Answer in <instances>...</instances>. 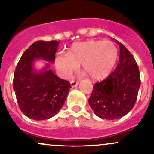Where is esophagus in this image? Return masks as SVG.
<instances>
[{"mask_svg": "<svg viewBox=\"0 0 154 154\" xmlns=\"http://www.w3.org/2000/svg\"><path fill=\"white\" fill-rule=\"evenodd\" d=\"M70 83H71V85H72V87H76L77 85H78L79 81H75V80H72Z\"/></svg>", "mask_w": 154, "mask_h": 154, "instance_id": "34e87169", "label": "esophagus"}]
</instances>
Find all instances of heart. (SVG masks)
Returning <instances> with one entry per match:
<instances>
[{"mask_svg": "<svg viewBox=\"0 0 154 154\" xmlns=\"http://www.w3.org/2000/svg\"><path fill=\"white\" fill-rule=\"evenodd\" d=\"M119 52L109 41L89 40L72 45L67 54H58L55 66L62 77L69 78L82 65L92 79L102 80L111 73L117 62Z\"/></svg>", "mask_w": 154, "mask_h": 154, "instance_id": "heart-1", "label": "heart"}]
</instances>
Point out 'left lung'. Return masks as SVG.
Here are the masks:
<instances>
[{"mask_svg":"<svg viewBox=\"0 0 154 154\" xmlns=\"http://www.w3.org/2000/svg\"><path fill=\"white\" fill-rule=\"evenodd\" d=\"M120 48L118 65L106 79L96 82L89 104L97 116L105 119L123 117L133 108L140 86L135 58L118 42Z\"/></svg>","mask_w":154,"mask_h":154,"instance_id":"8db88e82","label":"left lung"}]
</instances>
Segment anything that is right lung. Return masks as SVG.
<instances>
[{
    "instance_id": "right-lung-1",
    "label": "right lung",
    "mask_w": 154,
    "mask_h": 154,
    "mask_svg": "<svg viewBox=\"0 0 154 154\" xmlns=\"http://www.w3.org/2000/svg\"><path fill=\"white\" fill-rule=\"evenodd\" d=\"M58 42L37 41L23 53L14 74L13 88L19 108L31 119L51 118L62 109L71 88L69 82L48 70L36 72L32 64L36 58L55 62Z\"/></svg>"
}]
</instances>
